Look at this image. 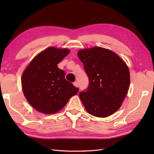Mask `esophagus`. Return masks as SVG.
<instances>
[{"label": "esophagus", "mask_w": 154, "mask_h": 154, "mask_svg": "<svg viewBox=\"0 0 154 154\" xmlns=\"http://www.w3.org/2000/svg\"><path fill=\"white\" fill-rule=\"evenodd\" d=\"M73 85H74V86H75V87H79V84H78V83H77V82H74V83H73Z\"/></svg>", "instance_id": "34e87169"}]
</instances>
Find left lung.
I'll return each instance as SVG.
<instances>
[{
    "mask_svg": "<svg viewBox=\"0 0 154 154\" xmlns=\"http://www.w3.org/2000/svg\"><path fill=\"white\" fill-rule=\"evenodd\" d=\"M89 78V86L79 93L86 110L104 118L119 109L129 88L128 67L114 52L94 47L78 52Z\"/></svg>",
    "mask_w": 154,
    "mask_h": 154,
    "instance_id": "obj_1",
    "label": "left lung"
}]
</instances>
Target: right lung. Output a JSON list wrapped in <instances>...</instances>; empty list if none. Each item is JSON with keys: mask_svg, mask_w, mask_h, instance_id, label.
Masks as SVG:
<instances>
[{"mask_svg": "<svg viewBox=\"0 0 154 154\" xmlns=\"http://www.w3.org/2000/svg\"><path fill=\"white\" fill-rule=\"evenodd\" d=\"M69 52L67 49H45L32 60L23 73V93L31 106L39 112H57L79 91L65 79L64 71L57 65Z\"/></svg>", "mask_w": 154, "mask_h": 154, "instance_id": "right-lung-1", "label": "right lung"}]
</instances>
